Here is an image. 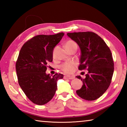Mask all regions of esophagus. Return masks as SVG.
<instances>
[{"instance_id": "esophagus-1", "label": "esophagus", "mask_w": 127, "mask_h": 127, "mask_svg": "<svg viewBox=\"0 0 127 127\" xmlns=\"http://www.w3.org/2000/svg\"><path fill=\"white\" fill-rule=\"evenodd\" d=\"M64 79H73L74 78V77L71 76H65L64 77Z\"/></svg>"}]
</instances>
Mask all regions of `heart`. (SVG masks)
Returning a JSON list of instances; mask_svg holds the SVG:
<instances>
[{
  "label": "heart",
  "mask_w": 127,
  "mask_h": 127,
  "mask_svg": "<svg viewBox=\"0 0 127 127\" xmlns=\"http://www.w3.org/2000/svg\"><path fill=\"white\" fill-rule=\"evenodd\" d=\"M65 46L66 49H67V50H70L74 49H77V45L76 42L73 40H68V41H66ZM76 65L77 64L75 62L70 61L62 64L60 66V68L64 72L66 73H70L73 71Z\"/></svg>",
  "instance_id": "heart-1"
}]
</instances>
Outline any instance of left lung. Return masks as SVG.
<instances>
[{"mask_svg":"<svg viewBox=\"0 0 127 127\" xmlns=\"http://www.w3.org/2000/svg\"><path fill=\"white\" fill-rule=\"evenodd\" d=\"M81 50L79 70L87 69L84 79L76 76L83 85L76 93L88 101L95 100L102 96L110 86L114 72L111 51L99 36L92 32L68 33Z\"/></svg>","mask_w":127,"mask_h":127,"instance_id":"obj_1","label":"left lung"}]
</instances>
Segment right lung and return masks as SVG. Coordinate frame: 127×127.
<instances>
[{"mask_svg": "<svg viewBox=\"0 0 127 127\" xmlns=\"http://www.w3.org/2000/svg\"><path fill=\"white\" fill-rule=\"evenodd\" d=\"M64 33L36 36L23 45L19 54L16 68L18 83L34 104L42 105L52 99L57 89V82L62 74H46L47 63L53 61L55 46Z\"/></svg>", "mask_w": 127, "mask_h": 127, "instance_id": "add662e5", "label": "right lung"}]
</instances>
